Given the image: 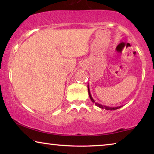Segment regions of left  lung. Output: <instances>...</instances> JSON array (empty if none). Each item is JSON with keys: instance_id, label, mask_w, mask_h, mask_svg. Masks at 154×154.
I'll return each mask as SVG.
<instances>
[{"instance_id": "8db88e82", "label": "left lung", "mask_w": 154, "mask_h": 154, "mask_svg": "<svg viewBox=\"0 0 154 154\" xmlns=\"http://www.w3.org/2000/svg\"><path fill=\"white\" fill-rule=\"evenodd\" d=\"M88 94H89V96H90V100H91V101H92V102L95 104L96 106H97L98 107H100V108H101V109H106V110H116V109H118L121 108V106H116V107H109V106H104V105H102V104H98V103L94 102V100H93V98H92V97L91 96V94H90L89 85H88Z\"/></svg>"}]
</instances>
